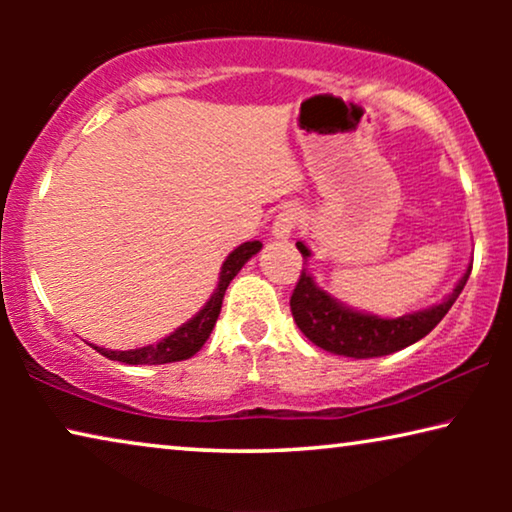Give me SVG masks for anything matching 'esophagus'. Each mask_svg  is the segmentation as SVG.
<instances>
[{"mask_svg":"<svg viewBox=\"0 0 512 512\" xmlns=\"http://www.w3.org/2000/svg\"><path fill=\"white\" fill-rule=\"evenodd\" d=\"M298 223H300L298 209L296 207H286L277 214L275 223H272V235H275L277 240H286V237H291L293 230L298 228Z\"/></svg>","mask_w":512,"mask_h":512,"instance_id":"esophagus-1","label":"esophagus"}]
</instances>
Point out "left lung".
Wrapping results in <instances>:
<instances>
[{
	"label": "left lung",
	"instance_id": "left-lung-1",
	"mask_svg": "<svg viewBox=\"0 0 512 512\" xmlns=\"http://www.w3.org/2000/svg\"><path fill=\"white\" fill-rule=\"evenodd\" d=\"M296 247L307 261L310 249L303 242H296ZM468 275H471V268L466 270V275L459 279V284L454 286V291L443 303L396 319H382L375 314L356 312L328 296L314 284L307 268H303L291 296V314L300 331L305 333V338H310L314 345L326 349V352L352 356V359L387 356L415 345L417 340L429 335L440 324V319L450 312L459 293L464 291Z\"/></svg>",
	"mask_w": 512,
	"mask_h": 512
}]
</instances>
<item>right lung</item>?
<instances>
[{
	"instance_id": "obj_1",
	"label": "right lung",
	"mask_w": 512,
	"mask_h": 512,
	"mask_svg": "<svg viewBox=\"0 0 512 512\" xmlns=\"http://www.w3.org/2000/svg\"><path fill=\"white\" fill-rule=\"evenodd\" d=\"M261 242H244L223 261L219 286L212 293V298L207 300V305L195 314L191 321H186L184 326H179L177 331L167 335L156 345H146L139 349H130V352H114V349H102L95 347L102 356H107L111 361L130 363V366H158V363H172V361H184L191 359L195 352H200V347L205 345L209 333L219 319L223 296H226L228 284L233 282V277L242 270V265L249 261L251 256L261 251Z\"/></svg>"
}]
</instances>
